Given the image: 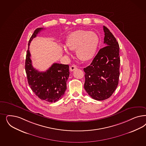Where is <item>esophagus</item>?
I'll return each instance as SVG.
<instances>
[{
	"instance_id": "34e87169",
	"label": "esophagus",
	"mask_w": 146,
	"mask_h": 146,
	"mask_svg": "<svg viewBox=\"0 0 146 146\" xmlns=\"http://www.w3.org/2000/svg\"><path fill=\"white\" fill-rule=\"evenodd\" d=\"M77 66L76 65L71 66L70 68V71H73L76 70L77 69Z\"/></svg>"
}]
</instances>
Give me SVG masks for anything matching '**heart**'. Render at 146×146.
<instances>
[{
    "label": "heart",
    "instance_id": "1",
    "mask_svg": "<svg viewBox=\"0 0 146 146\" xmlns=\"http://www.w3.org/2000/svg\"><path fill=\"white\" fill-rule=\"evenodd\" d=\"M66 46L70 50H76L77 58L82 61L91 60L96 55L99 47L100 38L94 32L86 30H77L71 33L66 38ZM63 52L67 55L70 53L66 49Z\"/></svg>",
    "mask_w": 146,
    "mask_h": 146
}]
</instances>
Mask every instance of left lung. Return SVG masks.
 <instances>
[{
    "label": "left lung",
    "instance_id": "obj_1",
    "mask_svg": "<svg viewBox=\"0 0 146 146\" xmlns=\"http://www.w3.org/2000/svg\"><path fill=\"white\" fill-rule=\"evenodd\" d=\"M105 47L99 50L90 66L84 68V89L97 100L110 98L116 89L120 75L119 46L108 28L103 26Z\"/></svg>",
    "mask_w": 146,
    "mask_h": 146
}]
</instances>
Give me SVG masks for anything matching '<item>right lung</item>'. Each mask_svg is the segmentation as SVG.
Instances as JSON below:
<instances>
[{
	"label": "right lung",
	"mask_w": 146,
	"mask_h": 146,
	"mask_svg": "<svg viewBox=\"0 0 146 146\" xmlns=\"http://www.w3.org/2000/svg\"><path fill=\"white\" fill-rule=\"evenodd\" d=\"M43 28L36 29L30 38L27 51L25 70L28 84L40 99L55 103L61 99L66 89V82L69 76V66L54 63L45 72H40L33 68L29 46L33 38Z\"/></svg>",
	"instance_id": "right-lung-1"
}]
</instances>
